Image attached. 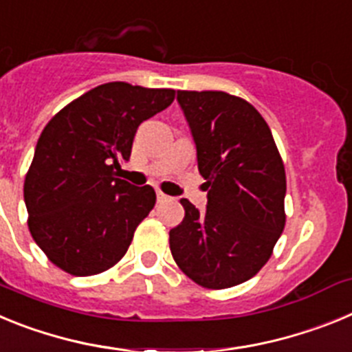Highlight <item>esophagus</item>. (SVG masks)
Here are the masks:
<instances>
[{
  "mask_svg": "<svg viewBox=\"0 0 352 352\" xmlns=\"http://www.w3.org/2000/svg\"><path fill=\"white\" fill-rule=\"evenodd\" d=\"M169 199V195H166L164 192L160 190V188H157V201L158 203H164V201H167Z\"/></svg>",
  "mask_w": 352,
  "mask_h": 352,
  "instance_id": "34e87169",
  "label": "esophagus"
}]
</instances>
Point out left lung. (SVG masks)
<instances>
[{
    "instance_id": "left-lung-1",
    "label": "left lung",
    "mask_w": 352,
    "mask_h": 352,
    "mask_svg": "<svg viewBox=\"0 0 352 352\" xmlns=\"http://www.w3.org/2000/svg\"><path fill=\"white\" fill-rule=\"evenodd\" d=\"M206 179L208 206L182 199L169 247L183 273L208 289L243 284L272 257L285 226V169L254 105L223 91H178Z\"/></svg>"
}]
</instances>
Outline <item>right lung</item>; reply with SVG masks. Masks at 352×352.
<instances>
[{
  "label": "right lung",
  "mask_w": 352,
  "mask_h": 352,
  "mask_svg": "<svg viewBox=\"0 0 352 352\" xmlns=\"http://www.w3.org/2000/svg\"><path fill=\"white\" fill-rule=\"evenodd\" d=\"M174 89L107 82L89 89L49 121L24 179L28 227L58 268L89 276L125 256L153 210L149 185L116 178L144 120L169 107Z\"/></svg>",
  "instance_id": "right-lung-1"
}]
</instances>
